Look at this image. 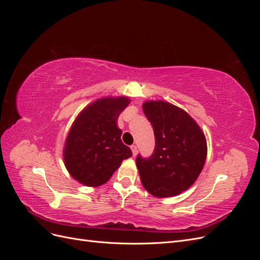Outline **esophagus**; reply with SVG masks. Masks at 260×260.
<instances>
[{
    "label": "esophagus",
    "instance_id": "obj_1",
    "mask_svg": "<svg viewBox=\"0 0 260 260\" xmlns=\"http://www.w3.org/2000/svg\"><path fill=\"white\" fill-rule=\"evenodd\" d=\"M131 151H132L133 156H136L137 153H138V147H137V145H131Z\"/></svg>",
    "mask_w": 260,
    "mask_h": 260
}]
</instances>
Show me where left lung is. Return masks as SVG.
Returning a JSON list of instances; mask_svg holds the SVG:
<instances>
[{
	"label": "left lung",
	"instance_id": "8db88e82",
	"mask_svg": "<svg viewBox=\"0 0 260 260\" xmlns=\"http://www.w3.org/2000/svg\"><path fill=\"white\" fill-rule=\"evenodd\" d=\"M143 112L154 129V153L137 156V167L145 190L169 198L187 190L199 178L207 155L200 125L183 109L162 101H148Z\"/></svg>",
	"mask_w": 260,
	"mask_h": 260
}]
</instances>
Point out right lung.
<instances>
[{
    "mask_svg": "<svg viewBox=\"0 0 260 260\" xmlns=\"http://www.w3.org/2000/svg\"><path fill=\"white\" fill-rule=\"evenodd\" d=\"M129 103L125 96L104 98L86 106L76 118L66 139L64 161L70 176L80 183H106L122 160L132 156L116 124Z\"/></svg>",
    "mask_w": 260,
    "mask_h": 260,
    "instance_id": "add662e5",
    "label": "right lung"
}]
</instances>
